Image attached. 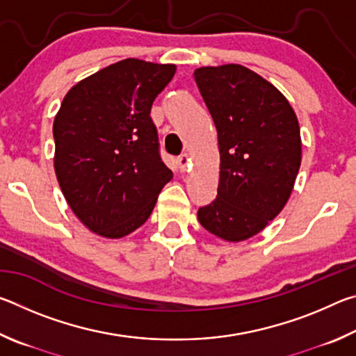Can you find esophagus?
Returning <instances> with one entry per match:
<instances>
[{"label": "esophagus", "mask_w": 356, "mask_h": 356, "mask_svg": "<svg viewBox=\"0 0 356 356\" xmlns=\"http://www.w3.org/2000/svg\"><path fill=\"white\" fill-rule=\"evenodd\" d=\"M177 166H179V170H180V172H184L186 168L190 166V156L186 155V154H182L180 156H177Z\"/></svg>", "instance_id": "esophagus-1"}]
</instances>
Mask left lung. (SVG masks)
<instances>
[{"label":"left lung","instance_id":"1","mask_svg":"<svg viewBox=\"0 0 356 356\" xmlns=\"http://www.w3.org/2000/svg\"><path fill=\"white\" fill-rule=\"evenodd\" d=\"M218 134L216 197L197 220L213 236L242 242L278 215L301 163L298 120L272 83L238 64L195 70Z\"/></svg>","mask_w":356,"mask_h":356}]
</instances>
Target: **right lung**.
Returning <instances> with one entry per match:
<instances>
[{
  "instance_id": "add662e5",
  "label": "right lung",
  "mask_w": 356,
  "mask_h": 356,
  "mask_svg": "<svg viewBox=\"0 0 356 356\" xmlns=\"http://www.w3.org/2000/svg\"><path fill=\"white\" fill-rule=\"evenodd\" d=\"M174 74V64L124 59L76 83L56 114L59 186L78 220L102 237L144 225L172 179L150 108Z\"/></svg>"
}]
</instances>
